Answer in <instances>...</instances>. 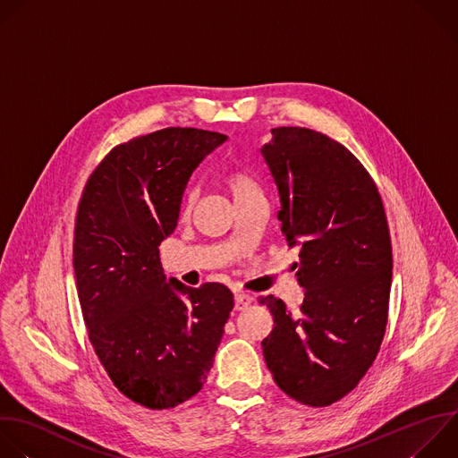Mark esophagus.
<instances>
[{"instance_id":"obj_1","label":"esophagus","mask_w":458,"mask_h":458,"mask_svg":"<svg viewBox=\"0 0 458 458\" xmlns=\"http://www.w3.org/2000/svg\"><path fill=\"white\" fill-rule=\"evenodd\" d=\"M251 301H253V298L248 293H235V310L237 311L246 310Z\"/></svg>"}]
</instances>
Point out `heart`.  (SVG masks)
<instances>
[{"label": "heart", "mask_w": 458, "mask_h": 458, "mask_svg": "<svg viewBox=\"0 0 458 458\" xmlns=\"http://www.w3.org/2000/svg\"><path fill=\"white\" fill-rule=\"evenodd\" d=\"M223 185L226 187L228 194L232 196L233 203H241L251 196H259L260 191H259V185L255 183V180L242 173V171H228L225 176H223ZM196 203V191L194 189H189L185 192V198H183V203H182V212L183 214H189L192 210Z\"/></svg>", "instance_id": "1"}]
</instances>
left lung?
Masks as SVG:
<instances>
[{"mask_svg":"<svg viewBox=\"0 0 458 458\" xmlns=\"http://www.w3.org/2000/svg\"><path fill=\"white\" fill-rule=\"evenodd\" d=\"M260 155L275 180L287 244L300 248L294 317L264 296L275 327L262 352L294 401L329 406L374 363L388 320L392 244L381 196L349 148L306 127H275Z\"/></svg>","mask_w":458,"mask_h":458,"instance_id":"8db88e82","label":"left lung"}]
</instances>
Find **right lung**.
<instances>
[{"mask_svg":"<svg viewBox=\"0 0 458 458\" xmlns=\"http://www.w3.org/2000/svg\"><path fill=\"white\" fill-rule=\"evenodd\" d=\"M226 138L194 127L132 138L100 162L79 203L73 271L89 342L113 385L150 410L203 388L233 310L223 284L167 280L158 250L192 173Z\"/></svg>","mask_w":458,"mask_h":458,"instance_id":"add662e5","label":"right lung"}]
</instances>
